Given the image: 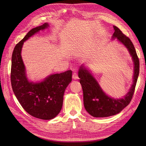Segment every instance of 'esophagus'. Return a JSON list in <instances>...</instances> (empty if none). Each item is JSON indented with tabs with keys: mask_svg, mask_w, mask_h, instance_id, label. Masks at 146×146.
Masks as SVG:
<instances>
[{
	"mask_svg": "<svg viewBox=\"0 0 146 146\" xmlns=\"http://www.w3.org/2000/svg\"><path fill=\"white\" fill-rule=\"evenodd\" d=\"M73 79H74V80H76V79H78V74H77V73H76V72H74L73 73Z\"/></svg>",
	"mask_w": 146,
	"mask_h": 146,
	"instance_id": "esophagus-1",
	"label": "esophagus"
}]
</instances>
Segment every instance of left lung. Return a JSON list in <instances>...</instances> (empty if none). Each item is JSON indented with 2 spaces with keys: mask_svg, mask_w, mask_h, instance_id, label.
<instances>
[{
  "mask_svg": "<svg viewBox=\"0 0 146 146\" xmlns=\"http://www.w3.org/2000/svg\"><path fill=\"white\" fill-rule=\"evenodd\" d=\"M112 38L123 44L132 56L134 64V80L131 88L124 98L115 99L107 96L100 86L85 67L82 66L79 70V78L83 92L84 106L87 112L94 117H108L120 112L131 102L139 77L140 62L134 46L129 38L116 26Z\"/></svg>",
  "mask_w": 146,
  "mask_h": 146,
  "instance_id": "8db88e82",
  "label": "left lung"
}]
</instances>
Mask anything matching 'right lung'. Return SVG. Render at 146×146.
<instances>
[{
	"mask_svg": "<svg viewBox=\"0 0 146 146\" xmlns=\"http://www.w3.org/2000/svg\"><path fill=\"white\" fill-rule=\"evenodd\" d=\"M47 23L33 28L14 48L12 56L11 80L12 90L24 110L31 116L41 119L56 117L62 108L63 95L72 80V71L51 74L40 83L29 82L21 57L24 42L41 29Z\"/></svg>",
	"mask_w": 146,
	"mask_h": 146,
	"instance_id": "add662e5",
	"label": "right lung"
}]
</instances>
